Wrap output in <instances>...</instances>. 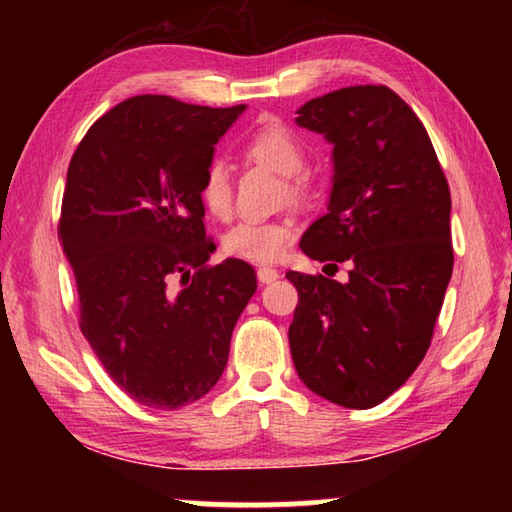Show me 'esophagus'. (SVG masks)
Here are the masks:
<instances>
[{
	"instance_id": "34e87169",
	"label": "esophagus",
	"mask_w": 512,
	"mask_h": 512,
	"mask_svg": "<svg viewBox=\"0 0 512 512\" xmlns=\"http://www.w3.org/2000/svg\"><path fill=\"white\" fill-rule=\"evenodd\" d=\"M277 277H280V271H277V268H273V266H259L257 268V280L262 284H271V282L277 280Z\"/></svg>"
}]
</instances>
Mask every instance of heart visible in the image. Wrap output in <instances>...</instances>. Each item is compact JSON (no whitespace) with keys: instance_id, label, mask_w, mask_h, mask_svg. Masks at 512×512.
<instances>
[{"instance_id":"heart-1","label":"heart","mask_w":512,"mask_h":512,"mask_svg":"<svg viewBox=\"0 0 512 512\" xmlns=\"http://www.w3.org/2000/svg\"><path fill=\"white\" fill-rule=\"evenodd\" d=\"M250 158L275 169L291 180V194H302V180L296 178L307 167V149L300 137L280 121H268L248 137ZM201 201L216 219H225L232 210V178L223 160H212L203 171ZM293 225L284 219H244L225 232V253L250 262H271L291 244Z\"/></svg>"}]
</instances>
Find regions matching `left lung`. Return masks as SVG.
<instances>
[{
	"label": "left lung",
	"instance_id": "obj_1",
	"mask_svg": "<svg viewBox=\"0 0 512 512\" xmlns=\"http://www.w3.org/2000/svg\"><path fill=\"white\" fill-rule=\"evenodd\" d=\"M296 124L332 144L327 214L300 239L318 262H348V282L289 271L298 307L293 366L325 400L370 409L429 350L454 268L452 196L415 112L386 85H352L298 108Z\"/></svg>",
	"mask_w": 512,
	"mask_h": 512
}]
</instances>
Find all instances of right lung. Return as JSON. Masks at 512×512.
Returning a JSON list of instances; mask_svg holds the SVG:
<instances>
[{"label":"right lung","mask_w":512,"mask_h":512,"mask_svg":"<svg viewBox=\"0 0 512 512\" xmlns=\"http://www.w3.org/2000/svg\"><path fill=\"white\" fill-rule=\"evenodd\" d=\"M244 110L140 94L94 121L69 162L58 235L81 332L112 381L149 409L212 391L257 289L244 259L207 264L216 246L201 201L214 144Z\"/></svg>","instance_id":"right-lung-1"}]
</instances>
